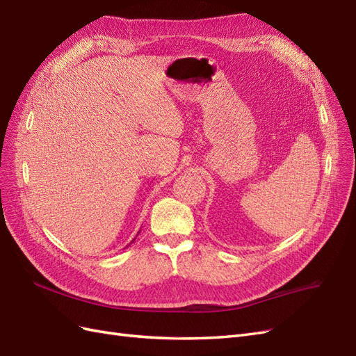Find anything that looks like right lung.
<instances>
[{
    "mask_svg": "<svg viewBox=\"0 0 356 356\" xmlns=\"http://www.w3.org/2000/svg\"><path fill=\"white\" fill-rule=\"evenodd\" d=\"M134 240H136V238H134ZM131 243H133V241H131Z\"/></svg>",
    "mask_w": 356,
    "mask_h": 356,
    "instance_id": "1",
    "label": "right lung"
}]
</instances>
